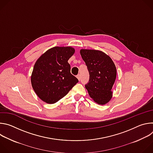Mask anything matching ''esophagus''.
<instances>
[{
	"mask_svg": "<svg viewBox=\"0 0 153 153\" xmlns=\"http://www.w3.org/2000/svg\"><path fill=\"white\" fill-rule=\"evenodd\" d=\"M76 77L79 80H80V74H77V75L76 76Z\"/></svg>",
	"mask_w": 153,
	"mask_h": 153,
	"instance_id": "34e87169",
	"label": "esophagus"
}]
</instances>
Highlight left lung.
<instances>
[{
    "label": "left lung",
    "mask_w": 153,
    "mask_h": 153,
    "mask_svg": "<svg viewBox=\"0 0 153 153\" xmlns=\"http://www.w3.org/2000/svg\"><path fill=\"white\" fill-rule=\"evenodd\" d=\"M90 74L89 82L85 85L90 97L99 105H105L113 97L112 88L116 78V68L111 57L96 50L80 51Z\"/></svg>",
    "instance_id": "1"
}]
</instances>
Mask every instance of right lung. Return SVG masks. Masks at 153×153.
Listing matches in <instances>:
<instances>
[{
  "label": "right lung",
  "instance_id": "add662e5",
  "mask_svg": "<svg viewBox=\"0 0 153 153\" xmlns=\"http://www.w3.org/2000/svg\"><path fill=\"white\" fill-rule=\"evenodd\" d=\"M74 52L71 47H54L36 62L31 82L36 94L43 102L49 104L58 102L78 82L71 74L68 62Z\"/></svg>",
  "mask_w": 153,
  "mask_h": 153
}]
</instances>
